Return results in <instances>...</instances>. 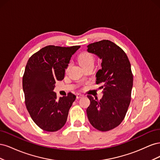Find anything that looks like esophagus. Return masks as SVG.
I'll return each instance as SVG.
<instances>
[{
	"label": "esophagus",
	"instance_id": "34e87169",
	"mask_svg": "<svg viewBox=\"0 0 160 160\" xmlns=\"http://www.w3.org/2000/svg\"><path fill=\"white\" fill-rule=\"evenodd\" d=\"M84 95L83 94H81V93H77V99H80L81 98H83Z\"/></svg>",
	"mask_w": 160,
	"mask_h": 160
}]
</instances>
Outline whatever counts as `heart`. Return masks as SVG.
<instances>
[{"instance_id":"b5f03b06","label":"heart","mask_w":160,"mask_h":160,"mask_svg":"<svg viewBox=\"0 0 160 160\" xmlns=\"http://www.w3.org/2000/svg\"><path fill=\"white\" fill-rule=\"evenodd\" d=\"M78 61L79 65L84 67L89 65H93L95 62L94 56L89 52H83L78 57Z\"/></svg>"}]
</instances>
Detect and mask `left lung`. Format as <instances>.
I'll use <instances>...</instances> for the list:
<instances>
[{
	"instance_id": "1",
	"label": "left lung",
	"mask_w": 160,
	"mask_h": 160,
	"mask_svg": "<svg viewBox=\"0 0 160 160\" xmlns=\"http://www.w3.org/2000/svg\"><path fill=\"white\" fill-rule=\"evenodd\" d=\"M88 48L102 60L96 83L102 84L103 95L100 100L88 95L90 105L87 114L92 126L108 132L122 122L128 111L133 87L131 64L123 49L109 40L91 43Z\"/></svg>"
}]
</instances>
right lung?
Segmentation results:
<instances>
[{
    "instance_id": "obj_1",
    "label": "right lung",
    "mask_w": 160,
    "mask_h": 160,
    "mask_svg": "<svg viewBox=\"0 0 160 160\" xmlns=\"http://www.w3.org/2000/svg\"><path fill=\"white\" fill-rule=\"evenodd\" d=\"M80 46L49 45L28 60L22 77L25 105L32 119L47 132H57L65 124L76 96L69 93L57 98L53 91L57 81L64 79L71 57Z\"/></svg>"
}]
</instances>
